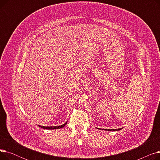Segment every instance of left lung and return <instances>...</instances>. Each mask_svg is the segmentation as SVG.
Returning a JSON list of instances; mask_svg holds the SVG:
<instances>
[{
  "label": "left lung",
  "instance_id": "left-lung-1",
  "mask_svg": "<svg viewBox=\"0 0 160 160\" xmlns=\"http://www.w3.org/2000/svg\"><path fill=\"white\" fill-rule=\"evenodd\" d=\"M122 128H119V129H105L104 130H108V131H118L121 130Z\"/></svg>",
  "mask_w": 160,
  "mask_h": 160
}]
</instances>
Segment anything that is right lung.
Wrapping results in <instances>:
<instances>
[{"label": "right lung", "mask_w": 160, "mask_h": 160, "mask_svg": "<svg viewBox=\"0 0 160 160\" xmlns=\"http://www.w3.org/2000/svg\"><path fill=\"white\" fill-rule=\"evenodd\" d=\"M67 122H66L65 124L61 125V126H58V127H44V126H40V125H38L39 127H41L43 129H47V130H54V129H60V128H62L63 127H64L67 124Z\"/></svg>", "instance_id": "1"}]
</instances>
